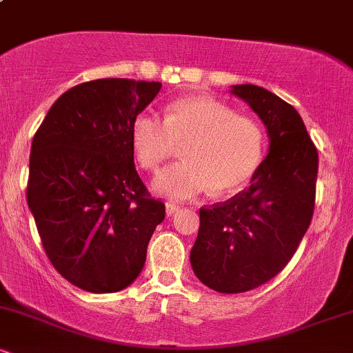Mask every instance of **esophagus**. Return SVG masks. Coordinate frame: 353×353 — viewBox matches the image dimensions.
<instances>
[{"instance_id": "1", "label": "esophagus", "mask_w": 353, "mask_h": 353, "mask_svg": "<svg viewBox=\"0 0 353 353\" xmlns=\"http://www.w3.org/2000/svg\"><path fill=\"white\" fill-rule=\"evenodd\" d=\"M179 208L181 205L176 204V202H168V204H165V212H168V216H174V214L179 210Z\"/></svg>"}]
</instances>
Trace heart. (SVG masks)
<instances>
[{
    "label": "heart",
    "mask_w": 353,
    "mask_h": 353,
    "mask_svg": "<svg viewBox=\"0 0 353 353\" xmlns=\"http://www.w3.org/2000/svg\"><path fill=\"white\" fill-rule=\"evenodd\" d=\"M131 143L141 168L152 172L184 145V163L164 169L154 189L189 199L210 188L217 194L244 188L262 163L265 136L252 117L210 96H192L169 104L165 119L141 112L132 123Z\"/></svg>",
    "instance_id": "1"
}]
</instances>
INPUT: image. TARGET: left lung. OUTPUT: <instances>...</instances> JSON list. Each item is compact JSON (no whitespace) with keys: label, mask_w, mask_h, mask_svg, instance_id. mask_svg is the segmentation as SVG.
Here are the masks:
<instances>
[{"label":"left lung","mask_w":353,"mask_h":353,"mask_svg":"<svg viewBox=\"0 0 353 353\" xmlns=\"http://www.w3.org/2000/svg\"><path fill=\"white\" fill-rule=\"evenodd\" d=\"M232 94L257 112L270 145L249 189L199 210L190 265L221 294L252 290L289 264L314 216L319 171L317 148L294 106L254 84L232 86Z\"/></svg>","instance_id":"obj_1"}]
</instances>
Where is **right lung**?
Segmentation results:
<instances>
[{
  "mask_svg": "<svg viewBox=\"0 0 353 353\" xmlns=\"http://www.w3.org/2000/svg\"><path fill=\"white\" fill-rule=\"evenodd\" d=\"M163 84L94 79L52 104L31 144L28 205L52 267L79 289L136 281L165 205L134 165L131 128Z\"/></svg>",
  "mask_w": 353,
  "mask_h": 353,
  "instance_id": "add662e5",
  "label": "right lung"
}]
</instances>
